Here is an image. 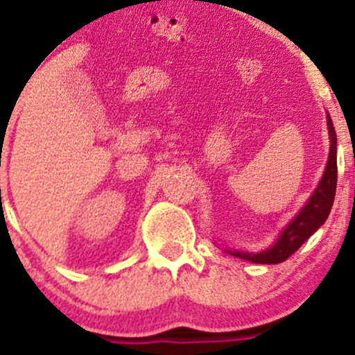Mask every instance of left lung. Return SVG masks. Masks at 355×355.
<instances>
[{
  "label": "left lung",
  "mask_w": 355,
  "mask_h": 355,
  "mask_svg": "<svg viewBox=\"0 0 355 355\" xmlns=\"http://www.w3.org/2000/svg\"><path fill=\"white\" fill-rule=\"evenodd\" d=\"M328 134H330V155L328 163L324 168V173L318 184L316 191L313 192L306 206L297 213V216L284 228L278 241L273 247L261 252H245V250H227L228 254L241 259L250 261L257 264H278L288 259L321 225L327 221L330 214L333 199L336 191V134L333 128V121L330 114H327Z\"/></svg>",
  "instance_id": "left-lung-1"
}]
</instances>
